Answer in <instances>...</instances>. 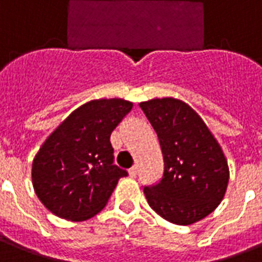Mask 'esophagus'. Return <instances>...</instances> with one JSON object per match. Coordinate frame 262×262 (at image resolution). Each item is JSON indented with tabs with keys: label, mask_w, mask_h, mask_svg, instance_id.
Segmentation results:
<instances>
[{
	"label": "esophagus",
	"mask_w": 262,
	"mask_h": 262,
	"mask_svg": "<svg viewBox=\"0 0 262 262\" xmlns=\"http://www.w3.org/2000/svg\"><path fill=\"white\" fill-rule=\"evenodd\" d=\"M127 172H129V176H132V178H136V175H137V167H132Z\"/></svg>",
	"instance_id": "1"
}]
</instances>
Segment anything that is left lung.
Listing matches in <instances>:
<instances>
[{
  "label": "left lung",
  "instance_id": "left-lung-1",
  "mask_svg": "<svg viewBox=\"0 0 262 262\" xmlns=\"http://www.w3.org/2000/svg\"><path fill=\"white\" fill-rule=\"evenodd\" d=\"M140 107L157 133L164 175L144 193L157 215L192 225L211 214L226 193L229 165L222 146L190 105L176 98H153Z\"/></svg>",
  "mask_w": 262,
  "mask_h": 262
}]
</instances>
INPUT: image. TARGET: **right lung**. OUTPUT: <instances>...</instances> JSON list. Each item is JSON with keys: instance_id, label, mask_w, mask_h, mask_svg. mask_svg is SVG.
<instances>
[{"instance_id": "1", "label": "right lung", "mask_w": 262, "mask_h": 262, "mask_svg": "<svg viewBox=\"0 0 262 262\" xmlns=\"http://www.w3.org/2000/svg\"><path fill=\"white\" fill-rule=\"evenodd\" d=\"M132 107L121 98L86 102L42 142L32 163V184L52 214L79 222L105 207L127 175L113 164L110 135Z\"/></svg>"}]
</instances>
